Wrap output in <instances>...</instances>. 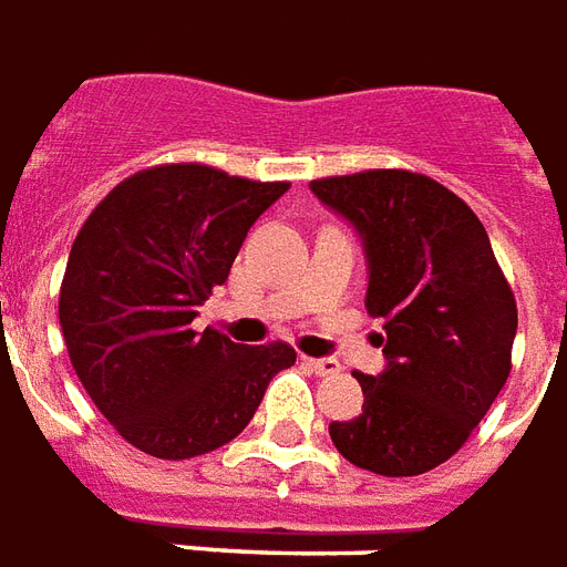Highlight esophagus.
Segmentation results:
<instances>
[{"label":"esophagus","mask_w":567,"mask_h":567,"mask_svg":"<svg viewBox=\"0 0 567 567\" xmlns=\"http://www.w3.org/2000/svg\"><path fill=\"white\" fill-rule=\"evenodd\" d=\"M303 363L312 369L316 375H337L339 372V360L333 358H303Z\"/></svg>","instance_id":"34e87169"}]
</instances>
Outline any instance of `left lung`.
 Listing matches in <instances>:
<instances>
[{"label":"left lung","instance_id":"left-lung-1","mask_svg":"<svg viewBox=\"0 0 567 567\" xmlns=\"http://www.w3.org/2000/svg\"><path fill=\"white\" fill-rule=\"evenodd\" d=\"M309 188L358 230L367 309L388 333V367L358 372L363 412L330 423V439L348 463L375 475H423L463 447L505 388L514 295L481 219L442 183L363 171Z\"/></svg>","mask_w":567,"mask_h":567}]
</instances>
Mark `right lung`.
<instances>
[{
	"mask_svg": "<svg viewBox=\"0 0 567 567\" xmlns=\"http://www.w3.org/2000/svg\"><path fill=\"white\" fill-rule=\"evenodd\" d=\"M285 192L288 183L207 165H158L123 179L83 221L62 279V337L95 409L137 451H216L246 430L272 375L295 367L285 342L240 346L192 330L251 225Z\"/></svg>",
	"mask_w": 567,
	"mask_h": 567,
	"instance_id": "obj_1",
	"label": "right lung"
}]
</instances>
